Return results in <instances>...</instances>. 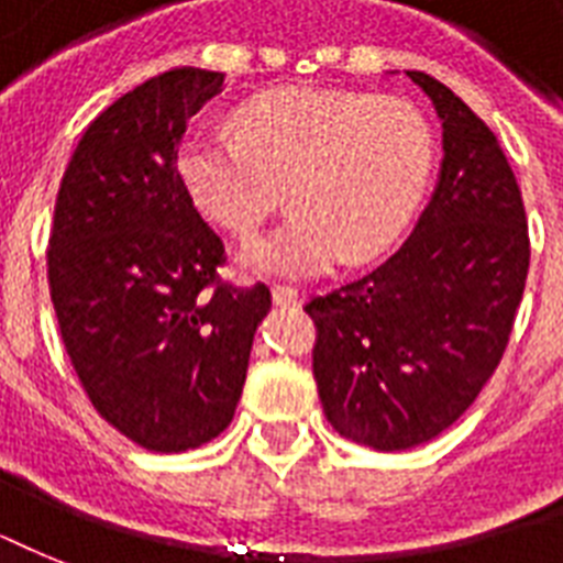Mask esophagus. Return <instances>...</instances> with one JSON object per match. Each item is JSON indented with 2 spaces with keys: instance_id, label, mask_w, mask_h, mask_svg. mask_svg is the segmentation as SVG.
<instances>
[{
  "instance_id": "34e87169",
  "label": "esophagus",
  "mask_w": 563,
  "mask_h": 563,
  "mask_svg": "<svg viewBox=\"0 0 563 563\" xmlns=\"http://www.w3.org/2000/svg\"><path fill=\"white\" fill-rule=\"evenodd\" d=\"M272 298H274V303H277V307H298L300 291L295 289V286H286V283H274Z\"/></svg>"
}]
</instances>
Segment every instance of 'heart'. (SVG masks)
<instances>
[{"instance_id": "b5f03b06", "label": "heart", "mask_w": 563, "mask_h": 563, "mask_svg": "<svg viewBox=\"0 0 563 563\" xmlns=\"http://www.w3.org/2000/svg\"><path fill=\"white\" fill-rule=\"evenodd\" d=\"M432 169V131L411 101L286 87L236 110V136L192 131L178 172L212 221L251 236L283 201L295 210L245 247L254 272L309 277L400 236Z\"/></svg>"}]
</instances>
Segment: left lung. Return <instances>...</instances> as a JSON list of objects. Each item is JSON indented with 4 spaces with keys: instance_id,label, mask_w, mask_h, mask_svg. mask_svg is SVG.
<instances>
[{
    "instance_id": "1",
    "label": "left lung",
    "mask_w": 563,
    "mask_h": 563,
    "mask_svg": "<svg viewBox=\"0 0 563 563\" xmlns=\"http://www.w3.org/2000/svg\"><path fill=\"white\" fill-rule=\"evenodd\" d=\"M406 75L444 122L435 195L385 263L303 303L327 420L385 453L427 444L471 409L506 353L532 256L494 131L441 81Z\"/></svg>"
}]
</instances>
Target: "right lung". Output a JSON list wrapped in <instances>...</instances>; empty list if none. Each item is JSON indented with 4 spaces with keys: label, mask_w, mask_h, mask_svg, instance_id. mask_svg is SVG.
I'll list each match as a JSON object with an SVG mask.
<instances>
[{
    "label": "right lung",
    "mask_w": 563,
    "mask_h": 563,
    "mask_svg": "<svg viewBox=\"0 0 563 563\" xmlns=\"http://www.w3.org/2000/svg\"><path fill=\"white\" fill-rule=\"evenodd\" d=\"M224 73L169 69L92 119L48 233V291L69 362L101 418L154 453L228 429L245 385L265 283L221 280L219 233L178 172L189 119Z\"/></svg>",
    "instance_id": "obj_1"
}]
</instances>
